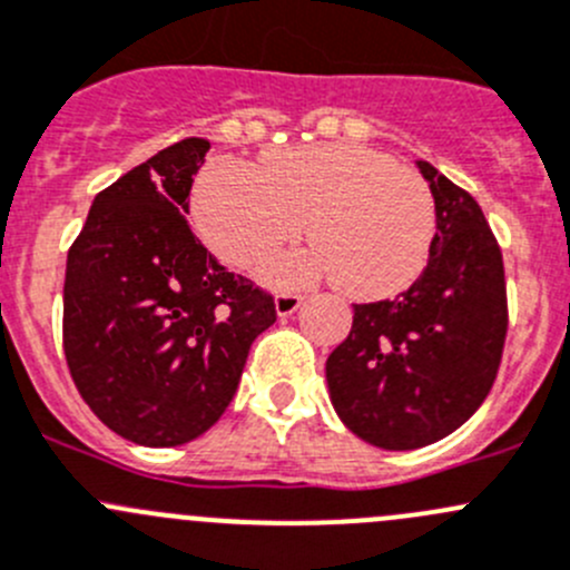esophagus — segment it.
Masks as SVG:
<instances>
[{"label":"esophagus","instance_id":"esophagus-1","mask_svg":"<svg viewBox=\"0 0 570 570\" xmlns=\"http://www.w3.org/2000/svg\"><path fill=\"white\" fill-rule=\"evenodd\" d=\"M303 297L297 295V292H281L278 297H275V312H278V317H289V314H295L297 308H301Z\"/></svg>","mask_w":570,"mask_h":570}]
</instances>
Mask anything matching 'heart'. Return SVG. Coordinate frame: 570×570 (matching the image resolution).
I'll list each match as a JSON object with an SVG mask.
<instances>
[{"mask_svg":"<svg viewBox=\"0 0 570 570\" xmlns=\"http://www.w3.org/2000/svg\"><path fill=\"white\" fill-rule=\"evenodd\" d=\"M191 214L208 250L253 269L295 242L306 219L317 250L264 267L273 286L331 275L356 301L406 292L423 275L438 234L434 195L414 169L362 145L284 147L245 161H214L200 175Z\"/></svg>","mask_w":570,"mask_h":570,"instance_id":"1","label":"heart"}]
</instances>
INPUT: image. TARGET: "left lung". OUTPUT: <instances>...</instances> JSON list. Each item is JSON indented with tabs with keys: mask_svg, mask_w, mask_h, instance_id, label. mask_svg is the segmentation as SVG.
<instances>
[{
	"mask_svg": "<svg viewBox=\"0 0 570 570\" xmlns=\"http://www.w3.org/2000/svg\"><path fill=\"white\" fill-rule=\"evenodd\" d=\"M417 167L438 206L432 258L392 301L356 303L325 362L342 423L386 451L438 443L482 406L510 325L504 258L482 208L432 164Z\"/></svg>",
	"mask_w": 570,
	"mask_h": 570,
	"instance_id": "8db88e82",
	"label": "left lung"
}]
</instances>
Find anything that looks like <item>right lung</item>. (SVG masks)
I'll list each match as a JSON object with an SVG mask.
<instances>
[{"instance_id": "obj_1", "label": "right lung", "mask_w": 570, "mask_h": 570, "mask_svg": "<svg viewBox=\"0 0 570 570\" xmlns=\"http://www.w3.org/2000/svg\"><path fill=\"white\" fill-rule=\"evenodd\" d=\"M206 138H184L94 197L66 258L63 353L110 432L167 449L228 409L253 340L275 323L269 292L228 273L191 230Z\"/></svg>"}]
</instances>
